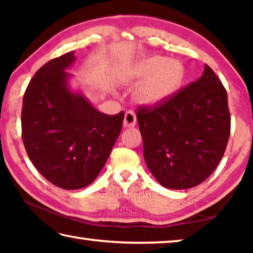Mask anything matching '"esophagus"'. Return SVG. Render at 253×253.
Instances as JSON below:
<instances>
[{
    "label": "esophagus",
    "instance_id": "esophagus-1",
    "mask_svg": "<svg viewBox=\"0 0 253 253\" xmlns=\"http://www.w3.org/2000/svg\"><path fill=\"white\" fill-rule=\"evenodd\" d=\"M136 115L134 114V111L128 110L127 113L125 114V117H124V123L123 125L125 128H131L136 125Z\"/></svg>",
    "mask_w": 253,
    "mask_h": 253
}]
</instances>
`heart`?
Wrapping results in <instances>:
<instances>
[{
	"label": "heart",
	"instance_id": "b5f03b06",
	"mask_svg": "<svg viewBox=\"0 0 253 253\" xmlns=\"http://www.w3.org/2000/svg\"><path fill=\"white\" fill-rule=\"evenodd\" d=\"M185 77V68L178 60L163 55H151L128 71L126 81L139 84L134 91V99L139 106L156 108L169 102L176 95Z\"/></svg>",
	"mask_w": 253,
	"mask_h": 253
}]
</instances>
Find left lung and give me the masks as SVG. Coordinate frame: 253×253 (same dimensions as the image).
Segmentation results:
<instances>
[{"label":"left lung","instance_id":"left-lung-1","mask_svg":"<svg viewBox=\"0 0 253 253\" xmlns=\"http://www.w3.org/2000/svg\"><path fill=\"white\" fill-rule=\"evenodd\" d=\"M148 169L162 186L186 190L205 181L230 135L228 95L208 65L200 78L155 109L137 113Z\"/></svg>","mask_w":253,"mask_h":253}]
</instances>
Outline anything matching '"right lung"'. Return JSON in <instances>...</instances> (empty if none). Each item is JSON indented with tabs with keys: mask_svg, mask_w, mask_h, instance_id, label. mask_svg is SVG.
Masks as SVG:
<instances>
[{
	"mask_svg": "<svg viewBox=\"0 0 253 253\" xmlns=\"http://www.w3.org/2000/svg\"><path fill=\"white\" fill-rule=\"evenodd\" d=\"M74 51L50 60L30 81L23 97L22 138L28 156L44 178L79 190L97 178L122 130L124 113H99L67 70Z\"/></svg>",
	"mask_w": 253,
	"mask_h": 253,
	"instance_id": "right-lung-1",
	"label": "right lung"
}]
</instances>
